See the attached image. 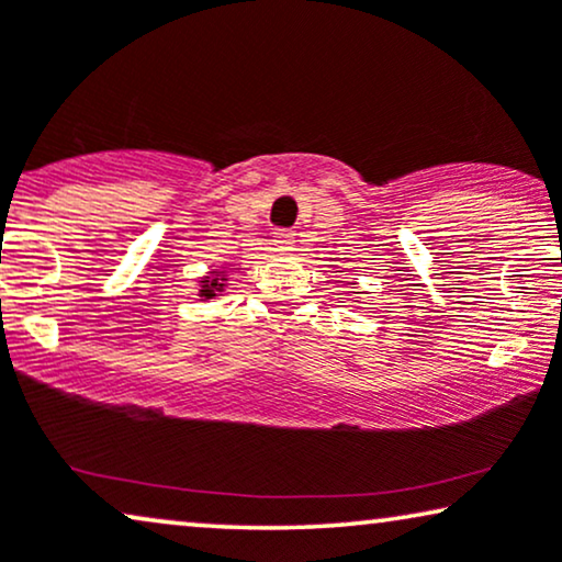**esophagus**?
Segmentation results:
<instances>
[{
	"label": "esophagus",
	"mask_w": 562,
	"mask_h": 562,
	"mask_svg": "<svg viewBox=\"0 0 562 562\" xmlns=\"http://www.w3.org/2000/svg\"><path fill=\"white\" fill-rule=\"evenodd\" d=\"M273 245L279 250H291V245H294V233H291V229H283V227H279V229H273Z\"/></svg>",
	"instance_id": "1"
}]
</instances>
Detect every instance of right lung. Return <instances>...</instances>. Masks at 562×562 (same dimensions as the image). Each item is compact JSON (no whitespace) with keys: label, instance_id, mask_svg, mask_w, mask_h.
<instances>
[{"label":"right lung","instance_id":"right-lung-1","mask_svg":"<svg viewBox=\"0 0 562 562\" xmlns=\"http://www.w3.org/2000/svg\"><path fill=\"white\" fill-rule=\"evenodd\" d=\"M220 286H222L220 279H214V276L210 279V276H206V279L202 281V289H199V291H202V296H204V299H212V296H214V291H217Z\"/></svg>","mask_w":562,"mask_h":562}]
</instances>
